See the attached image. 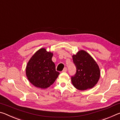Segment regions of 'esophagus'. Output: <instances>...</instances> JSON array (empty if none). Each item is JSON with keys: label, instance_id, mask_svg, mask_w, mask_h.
Wrapping results in <instances>:
<instances>
[{"label": "esophagus", "instance_id": "1", "mask_svg": "<svg viewBox=\"0 0 120 120\" xmlns=\"http://www.w3.org/2000/svg\"><path fill=\"white\" fill-rule=\"evenodd\" d=\"M67 71V68L66 67H65V68L64 69V70H62V71H63V72H66Z\"/></svg>", "mask_w": 120, "mask_h": 120}]
</instances>
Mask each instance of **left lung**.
Segmentation results:
<instances>
[{
  "instance_id": "left-lung-1",
  "label": "left lung",
  "mask_w": 120,
  "mask_h": 120,
  "mask_svg": "<svg viewBox=\"0 0 120 120\" xmlns=\"http://www.w3.org/2000/svg\"><path fill=\"white\" fill-rule=\"evenodd\" d=\"M76 73L71 77L75 88L80 90L92 88L98 82L101 71L98 65L88 53L80 50L72 56Z\"/></svg>"
}]
</instances>
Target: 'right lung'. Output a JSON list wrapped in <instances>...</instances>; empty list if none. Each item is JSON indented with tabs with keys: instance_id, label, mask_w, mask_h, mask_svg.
Returning a JSON list of instances; mask_svg holds the SVG:
<instances>
[{
	"instance_id": "right-lung-1",
	"label": "right lung",
	"mask_w": 120,
	"mask_h": 120,
	"mask_svg": "<svg viewBox=\"0 0 120 120\" xmlns=\"http://www.w3.org/2000/svg\"><path fill=\"white\" fill-rule=\"evenodd\" d=\"M53 53L45 48L38 50L27 62L26 75L31 84L36 87L45 89L53 84L60 73L56 70L52 61Z\"/></svg>"
}]
</instances>
